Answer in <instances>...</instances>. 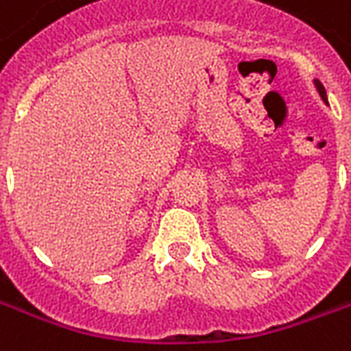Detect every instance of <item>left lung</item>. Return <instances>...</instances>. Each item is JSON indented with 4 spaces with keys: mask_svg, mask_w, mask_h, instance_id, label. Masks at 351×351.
Instances as JSON below:
<instances>
[{
    "mask_svg": "<svg viewBox=\"0 0 351 351\" xmlns=\"http://www.w3.org/2000/svg\"><path fill=\"white\" fill-rule=\"evenodd\" d=\"M316 88H317V92H319V95H322V99H327V95H325V88H324V84H322V82H319V80H316Z\"/></svg>",
    "mask_w": 351,
    "mask_h": 351,
    "instance_id": "obj_1",
    "label": "left lung"
}]
</instances>
